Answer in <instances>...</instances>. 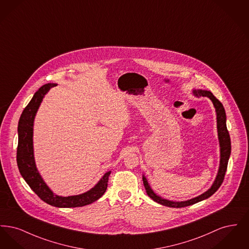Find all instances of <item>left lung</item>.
Masks as SVG:
<instances>
[{
  "label": "left lung",
  "instance_id": "obj_1",
  "mask_svg": "<svg viewBox=\"0 0 249 249\" xmlns=\"http://www.w3.org/2000/svg\"><path fill=\"white\" fill-rule=\"evenodd\" d=\"M193 93L196 96L208 97L213 102V107L215 108L216 122H217V132H218V139H219V144H220V165H219V170H218L217 176H216V178H215L212 187L206 192H204L203 194H201L196 198L189 200V201H173L162 199L161 197L155 194L154 191L151 190V188L149 187V185L147 183V180L145 179L144 177H142L143 186L145 188L147 195L156 202H158L160 204H162V205H165V206H169V207H174V208L186 207V206H189V205H192L196 202L203 201V200L209 198L210 196H212L213 193L219 189V187L223 183V180L225 178L226 171H227V167H228V161H229V159H230L231 149V137H230V133L228 131L227 125H226L225 109L222 106V104L209 90L198 89V90H193Z\"/></svg>",
  "mask_w": 249,
  "mask_h": 249
}]
</instances>
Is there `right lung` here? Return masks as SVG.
<instances>
[{
  "instance_id": "add662e5",
  "label": "right lung",
  "mask_w": 249,
  "mask_h": 249,
  "mask_svg": "<svg viewBox=\"0 0 249 249\" xmlns=\"http://www.w3.org/2000/svg\"><path fill=\"white\" fill-rule=\"evenodd\" d=\"M55 86L57 85L51 83L42 86L35 93L28 106L25 107L18 122V144L17 150V161L18 170L24 180L41 200L56 207H81L97 201L105 194L111 172H107L93 189L76 196L61 197L55 195L43 181L36 169L34 158V119L44 96L48 90H50V89Z\"/></svg>"
}]
</instances>
